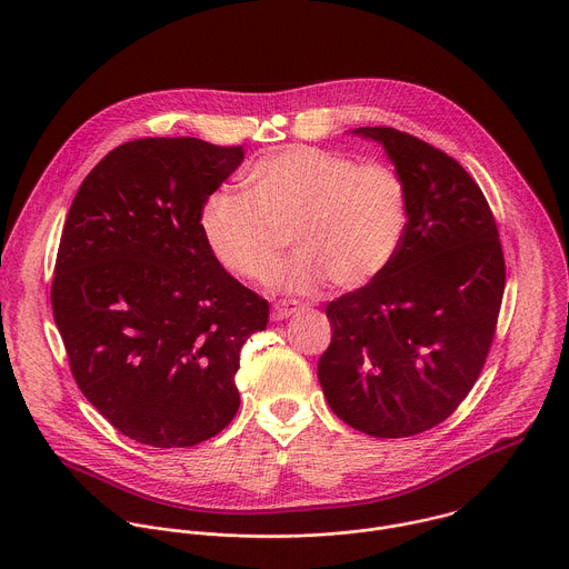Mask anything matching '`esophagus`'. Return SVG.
Listing matches in <instances>:
<instances>
[{"label":"esophagus","instance_id":"34e87169","mask_svg":"<svg viewBox=\"0 0 569 569\" xmlns=\"http://www.w3.org/2000/svg\"><path fill=\"white\" fill-rule=\"evenodd\" d=\"M299 310H301V303H299V301H292V299H288V301H277V303L272 306V319H274V321L288 319V317H292V315L299 312Z\"/></svg>","mask_w":569,"mask_h":569}]
</instances>
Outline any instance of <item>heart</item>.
<instances>
[{"instance_id": "1", "label": "heart", "mask_w": 569, "mask_h": 569, "mask_svg": "<svg viewBox=\"0 0 569 569\" xmlns=\"http://www.w3.org/2000/svg\"><path fill=\"white\" fill-rule=\"evenodd\" d=\"M248 201L216 191L200 211L211 257L242 281H268L286 238L297 257L277 274L286 292H312L323 281L356 290L396 259L410 222L402 178L385 164L295 146L259 159L242 178Z\"/></svg>"}]
</instances>
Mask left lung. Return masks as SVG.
<instances>
[{
  "instance_id": "1",
  "label": "left lung",
  "mask_w": 569,
  "mask_h": 569,
  "mask_svg": "<svg viewBox=\"0 0 569 569\" xmlns=\"http://www.w3.org/2000/svg\"><path fill=\"white\" fill-rule=\"evenodd\" d=\"M378 141L410 196L391 266L327 306L331 345L317 378L351 428L400 439L446 421L489 356L505 295L496 218L475 180L439 148L393 128Z\"/></svg>"
}]
</instances>
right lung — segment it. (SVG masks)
Segmentation results:
<instances>
[{
	"label": "right lung",
	"mask_w": 569,
	"mask_h": 569,
	"mask_svg": "<svg viewBox=\"0 0 569 569\" xmlns=\"http://www.w3.org/2000/svg\"><path fill=\"white\" fill-rule=\"evenodd\" d=\"M240 146L148 137L108 152L64 220L51 306L71 373L126 437L189 448L236 417L240 349L268 301L211 257L204 200Z\"/></svg>",
	"instance_id": "right-lung-1"
}]
</instances>
